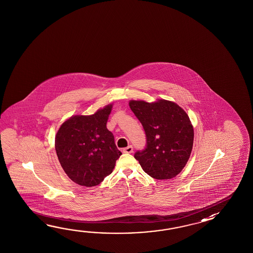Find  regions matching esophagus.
<instances>
[{
    "mask_svg": "<svg viewBox=\"0 0 253 253\" xmlns=\"http://www.w3.org/2000/svg\"><path fill=\"white\" fill-rule=\"evenodd\" d=\"M123 152L126 153V154H131V153H133V146L132 145H128L127 147H126L123 149Z\"/></svg>",
    "mask_w": 253,
    "mask_h": 253,
    "instance_id": "1",
    "label": "esophagus"
}]
</instances>
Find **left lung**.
Segmentation results:
<instances>
[{
	"mask_svg": "<svg viewBox=\"0 0 253 253\" xmlns=\"http://www.w3.org/2000/svg\"><path fill=\"white\" fill-rule=\"evenodd\" d=\"M129 107L143 126L145 149L134 158L151 177H175L185 167L194 145V127L188 115L177 104L165 99L148 103L131 100Z\"/></svg>",
	"mask_w": 253,
	"mask_h": 253,
	"instance_id": "8db88e82",
	"label": "left lung"
}]
</instances>
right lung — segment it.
<instances>
[{
  "instance_id": "add662e5",
  "label": "right lung",
  "mask_w": 253,
  "mask_h": 253,
  "mask_svg": "<svg viewBox=\"0 0 253 253\" xmlns=\"http://www.w3.org/2000/svg\"><path fill=\"white\" fill-rule=\"evenodd\" d=\"M112 105L90 116H74L60 126L55 149L67 175L82 186L92 187L109 175L122 155L108 128Z\"/></svg>"
}]
</instances>
